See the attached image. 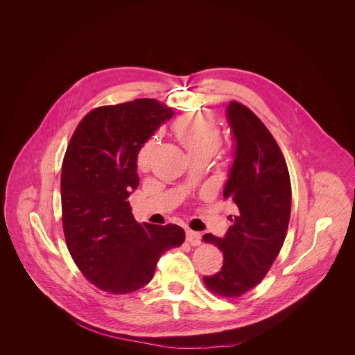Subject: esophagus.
Returning a JSON list of instances; mask_svg holds the SVG:
<instances>
[{
	"mask_svg": "<svg viewBox=\"0 0 355 355\" xmlns=\"http://www.w3.org/2000/svg\"><path fill=\"white\" fill-rule=\"evenodd\" d=\"M186 241L193 246H198L202 241V236L198 232H193V230L187 229L186 230Z\"/></svg>",
	"mask_w": 355,
	"mask_h": 355,
	"instance_id": "34e87169",
	"label": "esophagus"
}]
</instances>
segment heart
I'll return each mask as SVG.
<instances>
[{
    "label": "heart",
    "instance_id": "obj_1",
    "mask_svg": "<svg viewBox=\"0 0 355 355\" xmlns=\"http://www.w3.org/2000/svg\"><path fill=\"white\" fill-rule=\"evenodd\" d=\"M173 130L190 159L200 157L210 158L220 148V128L214 119L206 113H196L181 117L174 123ZM154 146L155 139L152 138L139 149L137 158L139 169L146 171L150 168Z\"/></svg>",
    "mask_w": 355,
    "mask_h": 355
}]
</instances>
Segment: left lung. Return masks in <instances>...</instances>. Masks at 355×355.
Returning <instances> with one entry per match:
<instances>
[{
    "instance_id": "obj_1",
    "label": "left lung",
    "mask_w": 355,
    "mask_h": 355,
    "mask_svg": "<svg viewBox=\"0 0 355 355\" xmlns=\"http://www.w3.org/2000/svg\"><path fill=\"white\" fill-rule=\"evenodd\" d=\"M234 159L223 198L236 205L232 226L218 238L205 234L223 254V265L205 285L223 297H239L257 286L284 245L291 210V185L284 154L268 128L238 102L226 107Z\"/></svg>"
}]
</instances>
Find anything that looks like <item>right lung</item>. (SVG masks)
Masks as SVG:
<instances>
[{
	"label": "right lung",
	"mask_w": 355,
	"mask_h": 355,
	"mask_svg": "<svg viewBox=\"0 0 355 355\" xmlns=\"http://www.w3.org/2000/svg\"><path fill=\"white\" fill-rule=\"evenodd\" d=\"M173 116L149 98L102 106L80 122L69 142L61 171L67 245L85 277L107 293L148 285L161 255L185 241L178 225L138 223L128 201L139 184V149Z\"/></svg>",
	"instance_id": "1"
}]
</instances>
